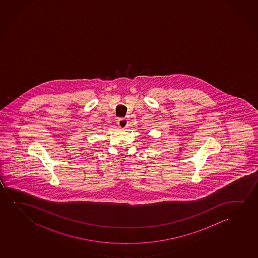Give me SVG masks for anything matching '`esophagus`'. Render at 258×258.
I'll return each instance as SVG.
<instances>
[{
    "label": "esophagus",
    "instance_id": "1",
    "mask_svg": "<svg viewBox=\"0 0 258 258\" xmlns=\"http://www.w3.org/2000/svg\"><path fill=\"white\" fill-rule=\"evenodd\" d=\"M117 123H118L120 128H125L127 126V120L126 119H123V118H120L118 120Z\"/></svg>",
    "mask_w": 258,
    "mask_h": 258
}]
</instances>
